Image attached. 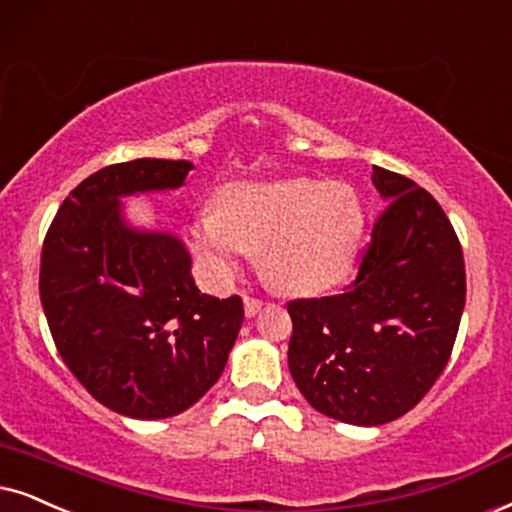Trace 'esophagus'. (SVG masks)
Returning <instances> with one entry per match:
<instances>
[{"instance_id": "34e87169", "label": "esophagus", "mask_w": 512, "mask_h": 512, "mask_svg": "<svg viewBox=\"0 0 512 512\" xmlns=\"http://www.w3.org/2000/svg\"><path fill=\"white\" fill-rule=\"evenodd\" d=\"M262 300L260 297H252V295H245L243 297V307H245V316H255L257 312L262 309Z\"/></svg>"}]
</instances>
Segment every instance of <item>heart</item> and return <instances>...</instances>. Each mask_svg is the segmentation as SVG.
Returning a JSON list of instances; mask_svg holds the SVG:
<instances>
[{
    "mask_svg": "<svg viewBox=\"0 0 512 512\" xmlns=\"http://www.w3.org/2000/svg\"><path fill=\"white\" fill-rule=\"evenodd\" d=\"M364 208L347 184L295 177L238 181L219 193V210H200L191 243L219 274L257 252L262 276L286 293L338 286L357 260Z\"/></svg>",
    "mask_w": 512,
    "mask_h": 512,
    "instance_id": "1",
    "label": "heart"
}]
</instances>
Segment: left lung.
Masks as SVG:
<instances>
[{
  "instance_id": "left-lung-1",
  "label": "left lung",
  "mask_w": 512,
  "mask_h": 512,
  "mask_svg": "<svg viewBox=\"0 0 512 512\" xmlns=\"http://www.w3.org/2000/svg\"><path fill=\"white\" fill-rule=\"evenodd\" d=\"M387 198L338 295L288 302V366L323 416L383 425L411 411L437 383L465 307L461 241L442 205L416 181L373 167Z\"/></svg>"
}]
</instances>
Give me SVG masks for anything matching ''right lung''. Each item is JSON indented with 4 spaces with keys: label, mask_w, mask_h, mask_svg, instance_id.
Masks as SVG:
<instances>
[{
    "label": "right lung",
    "mask_w": 512,
    "mask_h": 512,
    "mask_svg": "<svg viewBox=\"0 0 512 512\" xmlns=\"http://www.w3.org/2000/svg\"><path fill=\"white\" fill-rule=\"evenodd\" d=\"M191 167L155 158L103 167L70 191L44 236L40 297L58 354L96 401L129 418L196 404L243 323L241 297L196 288L177 238L120 219V196L177 189Z\"/></svg>",
    "instance_id": "add662e5"
}]
</instances>
